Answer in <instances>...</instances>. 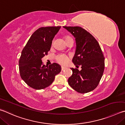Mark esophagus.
I'll return each mask as SVG.
<instances>
[{"label":"esophagus","mask_w":125,"mask_h":125,"mask_svg":"<svg viewBox=\"0 0 125 125\" xmlns=\"http://www.w3.org/2000/svg\"><path fill=\"white\" fill-rule=\"evenodd\" d=\"M65 69H66V68L64 67H61V70H62V71H63V70H64Z\"/></svg>","instance_id":"obj_1"}]
</instances>
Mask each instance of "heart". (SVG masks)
<instances>
[{"label": "heart", "mask_w": 125, "mask_h": 125, "mask_svg": "<svg viewBox=\"0 0 125 125\" xmlns=\"http://www.w3.org/2000/svg\"><path fill=\"white\" fill-rule=\"evenodd\" d=\"M70 39H72V38L69 37V36H67V37H65V42ZM69 60V57L68 55H64V54H60V55H58L56 57V61H57V62H58L60 64L62 65L66 64L68 62Z\"/></svg>", "instance_id": "1"}]
</instances>
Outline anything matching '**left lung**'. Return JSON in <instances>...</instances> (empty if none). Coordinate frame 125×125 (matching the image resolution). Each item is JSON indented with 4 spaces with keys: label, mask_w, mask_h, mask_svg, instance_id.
Listing matches in <instances>:
<instances>
[{
    "label": "left lung",
    "mask_w": 125,
    "mask_h": 125,
    "mask_svg": "<svg viewBox=\"0 0 125 125\" xmlns=\"http://www.w3.org/2000/svg\"><path fill=\"white\" fill-rule=\"evenodd\" d=\"M75 38L76 51L72 61L81 70L72 68L69 85L80 94L92 91L98 86L104 70V57L96 39L80 27L63 26Z\"/></svg>",
    "instance_id": "left-lung-1"
}]
</instances>
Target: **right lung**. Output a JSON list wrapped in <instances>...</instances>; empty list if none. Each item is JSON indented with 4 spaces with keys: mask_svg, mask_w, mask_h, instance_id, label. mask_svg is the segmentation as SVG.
Here are the masks:
<instances>
[{
    "mask_svg": "<svg viewBox=\"0 0 125 125\" xmlns=\"http://www.w3.org/2000/svg\"><path fill=\"white\" fill-rule=\"evenodd\" d=\"M61 26L41 27L31 35L19 60L20 76L27 85L36 90L48 87L61 71L57 63L47 66L42 58L51 49L52 42Z\"/></svg>",
    "mask_w": 125,
    "mask_h": 125,
    "instance_id": "1",
    "label": "right lung"
}]
</instances>
